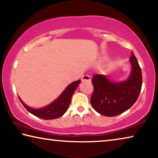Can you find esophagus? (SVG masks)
<instances>
[{"mask_svg":"<svg viewBox=\"0 0 158 158\" xmlns=\"http://www.w3.org/2000/svg\"><path fill=\"white\" fill-rule=\"evenodd\" d=\"M82 81H90V77L89 75H84L81 78Z\"/></svg>","mask_w":158,"mask_h":158,"instance_id":"esophagus-1","label":"esophagus"}]
</instances>
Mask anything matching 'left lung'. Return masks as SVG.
<instances>
[{
  "mask_svg": "<svg viewBox=\"0 0 158 158\" xmlns=\"http://www.w3.org/2000/svg\"><path fill=\"white\" fill-rule=\"evenodd\" d=\"M131 54V69L126 80L115 81L103 74L93 76L94 90L90 103L98 113L108 117L117 116L137 101L142 85V74L137 58L132 52Z\"/></svg>",
  "mask_w": 158,
  "mask_h": 158,
  "instance_id": "8db88e82",
  "label": "left lung"
}]
</instances>
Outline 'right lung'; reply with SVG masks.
Masks as SVG:
<instances>
[{
  "label": "right lung",
  "mask_w": 158,
  "mask_h": 158,
  "mask_svg": "<svg viewBox=\"0 0 158 158\" xmlns=\"http://www.w3.org/2000/svg\"><path fill=\"white\" fill-rule=\"evenodd\" d=\"M80 82H81V80H77V81L69 84L59 95V97L56 99L54 101H53L52 103L41 108H32L31 106L26 105L21 100L20 98H19L23 106L34 116L44 120L58 118L63 116L64 114L68 109L69 106L70 105L72 96H73L74 92L75 91L77 88L78 87Z\"/></svg>",
  "instance_id": "obj_1"
}]
</instances>
